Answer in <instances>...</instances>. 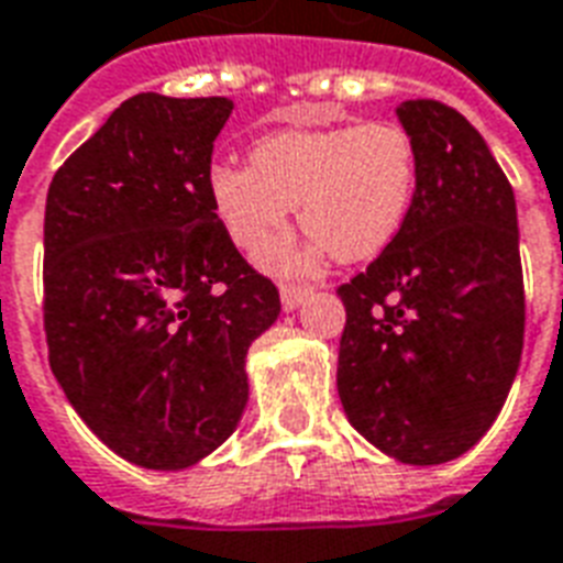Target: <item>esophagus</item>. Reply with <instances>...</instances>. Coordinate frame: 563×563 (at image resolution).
I'll return each mask as SVG.
<instances>
[{
  "instance_id": "esophagus-1",
  "label": "esophagus",
  "mask_w": 563,
  "mask_h": 563,
  "mask_svg": "<svg viewBox=\"0 0 563 563\" xmlns=\"http://www.w3.org/2000/svg\"><path fill=\"white\" fill-rule=\"evenodd\" d=\"M312 289L310 286H291V283H286V286H280V303H283V310L291 312V310H298L300 303L303 300L310 298Z\"/></svg>"
}]
</instances>
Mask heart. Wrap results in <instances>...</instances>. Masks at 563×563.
Masks as SVG:
<instances>
[{
	"mask_svg": "<svg viewBox=\"0 0 563 563\" xmlns=\"http://www.w3.org/2000/svg\"><path fill=\"white\" fill-rule=\"evenodd\" d=\"M419 156L405 126L280 129L253 144L251 165L218 162L209 197L239 251L260 256L289 227L291 206L310 239L274 253V268L303 272L333 251L342 263L377 256L413 209Z\"/></svg>",
	"mask_w": 563,
	"mask_h": 563,
	"instance_id": "heart-1",
	"label": "heart"
}]
</instances>
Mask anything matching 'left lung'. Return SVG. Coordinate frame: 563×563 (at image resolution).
Listing matches in <instances>:
<instances>
[{
	"instance_id": "left-lung-1",
	"label": "left lung",
	"mask_w": 563,
	"mask_h": 563,
	"mask_svg": "<svg viewBox=\"0 0 563 563\" xmlns=\"http://www.w3.org/2000/svg\"><path fill=\"white\" fill-rule=\"evenodd\" d=\"M419 156L401 233L339 286L336 389L349 422L398 463L461 457L496 422L522 357L517 200L482 132L437 100L396 109Z\"/></svg>"
}]
</instances>
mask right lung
Returning a JSON list of instances; mask_svg holds the SVG:
<instances>
[{
	"label": "right lung",
	"instance_id": "right-lung-1",
	"mask_svg": "<svg viewBox=\"0 0 563 563\" xmlns=\"http://www.w3.org/2000/svg\"><path fill=\"white\" fill-rule=\"evenodd\" d=\"M230 114L227 97H129L46 195L49 366L81 422L144 470L195 466L233 434L247 349L280 316L209 197Z\"/></svg>",
	"mask_w": 563,
	"mask_h": 563
}]
</instances>
